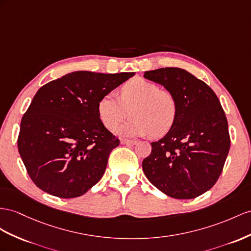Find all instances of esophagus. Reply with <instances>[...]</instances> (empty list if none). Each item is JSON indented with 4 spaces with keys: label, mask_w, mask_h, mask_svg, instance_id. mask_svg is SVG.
Returning <instances> with one entry per match:
<instances>
[{
    "label": "esophagus",
    "mask_w": 251,
    "mask_h": 251,
    "mask_svg": "<svg viewBox=\"0 0 251 251\" xmlns=\"http://www.w3.org/2000/svg\"><path fill=\"white\" fill-rule=\"evenodd\" d=\"M136 143H137V141H134V140L121 139V144H124V145H134Z\"/></svg>",
    "instance_id": "esophagus-1"
}]
</instances>
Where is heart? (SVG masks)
<instances>
[{
    "mask_svg": "<svg viewBox=\"0 0 251 251\" xmlns=\"http://www.w3.org/2000/svg\"><path fill=\"white\" fill-rule=\"evenodd\" d=\"M177 111L174 94L140 77L124 83L120 99L113 93H107L98 104L101 123L110 130H114L129 112L131 119L118 129L119 134L125 137H142L150 133L152 137H161L174 125Z\"/></svg>",
    "mask_w": 251,
    "mask_h": 251,
    "instance_id": "heart-1",
    "label": "heart"
}]
</instances>
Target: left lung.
Masks as SVG:
<instances>
[{"mask_svg":"<svg viewBox=\"0 0 251 251\" xmlns=\"http://www.w3.org/2000/svg\"><path fill=\"white\" fill-rule=\"evenodd\" d=\"M144 77L171 91L178 105L170 131L151 143L144 174L170 197L195 198L213 187L223 172L230 149L226 114L213 90L188 71L161 68L146 71Z\"/></svg>","mask_w":251,"mask_h":251,"instance_id":"obj_1","label":"left lung"}]
</instances>
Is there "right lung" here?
Listing matches in <instances>:
<instances>
[{"mask_svg":"<svg viewBox=\"0 0 251 251\" xmlns=\"http://www.w3.org/2000/svg\"><path fill=\"white\" fill-rule=\"evenodd\" d=\"M133 75L76 71L38 90L18 137L19 153L38 188L74 198L100 180L120 140L101 123L99 100Z\"/></svg>","mask_w":251,"mask_h":251,"instance_id":"add662e5","label":"right lung"}]
</instances>
